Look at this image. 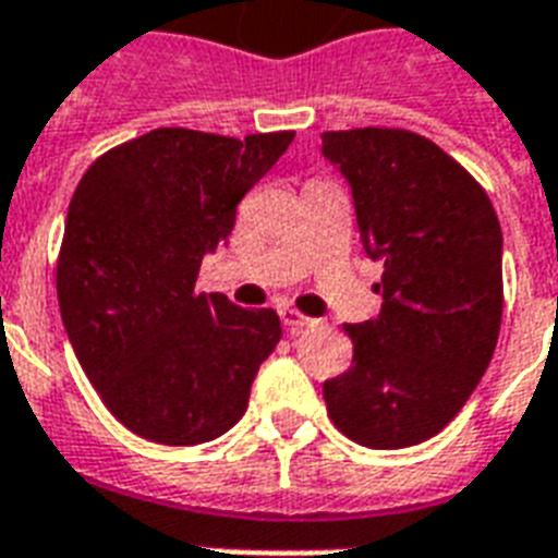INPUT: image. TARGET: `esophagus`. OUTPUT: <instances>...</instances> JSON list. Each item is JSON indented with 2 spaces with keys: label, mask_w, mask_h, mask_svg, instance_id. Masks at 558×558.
I'll return each instance as SVG.
<instances>
[{
  "label": "esophagus",
  "mask_w": 558,
  "mask_h": 558,
  "mask_svg": "<svg viewBox=\"0 0 558 558\" xmlns=\"http://www.w3.org/2000/svg\"><path fill=\"white\" fill-rule=\"evenodd\" d=\"M280 322H283V327H287L289 332H304L318 324L315 318H310V315H304V313H298V310H292V306H283V310H280Z\"/></svg>",
  "instance_id": "esophagus-1"
}]
</instances>
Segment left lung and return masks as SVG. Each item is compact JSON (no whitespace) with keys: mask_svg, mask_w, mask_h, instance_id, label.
<instances>
[{"mask_svg":"<svg viewBox=\"0 0 558 558\" xmlns=\"http://www.w3.org/2000/svg\"><path fill=\"white\" fill-rule=\"evenodd\" d=\"M324 156L353 187L385 301L379 318L344 327L353 365L324 381L327 414L367 449H405L442 432L493 362L501 222L481 182L411 130H332Z\"/></svg>","mask_w":558,"mask_h":558,"instance_id":"8db88e82","label":"left lung"}]
</instances>
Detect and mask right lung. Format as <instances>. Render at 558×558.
Instances as JSON below:
<instances>
[{"instance_id":"right-lung-1","label":"right lung","mask_w":558,"mask_h":558,"mask_svg":"<svg viewBox=\"0 0 558 558\" xmlns=\"http://www.w3.org/2000/svg\"><path fill=\"white\" fill-rule=\"evenodd\" d=\"M292 138L161 126L92 161L74 191L57 254L60 315L100 402L144 440L199 446L248 408L280 341L278 313L193 287L236 202Z\"/></svg>"}]
</instances>
